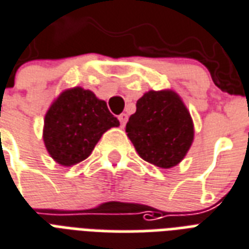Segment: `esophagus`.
<instances>
[{
  "mask_svg": "<svg viewBox=\"0 0 249 249\" xmlns=\"http://www.w3.org/2000/svg\"><path fill=\"white\" fill-rule=\"evenodd\" d=\"M118 119H119V122H121V126H124V124H126V122H127V115L124 114V113H122V114L119 115L118 117Z\"/></svg>",
  "mask_w": 249,
  "mask_h": 249,
  "instance_id": "obj_1",
  "label": "esophagus"
}]
</instances>
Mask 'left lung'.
<instances>
[{"label": "left lung", "instance_id": "left-lung-1", "mask_svg": "<svg viewBox=\"0 0 249 249\" xmlns=\"http://www.w3.org/2000/svg\"><path fill=\"white\" fill-rule=\"evenodd\" d=\"M127 136L144 161L162 169L178 165L194 142V122L173 90H149L136 103Z\"/></svg>", "mask_w": 249, "mask_h": 249}]
</instances>
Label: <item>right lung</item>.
Listing matches in <instances>:
<instances>
[{"label": "right lung", "mask_w": 249, "mask_h": 249, "mask_svg": "<svg viewBox=\"0 0 249 249\" xmlns=\"http://www.w3.org/2000/svg\"><path fill=\"white\" fill-rule=\"evenodd\" d=\"M118 126L105 101L75 87L63 90L46 111L42 139L55 162L72 166L92 153L104 132Z\"/></svg>", "instance_id": "add662e5"}]
</instances>
